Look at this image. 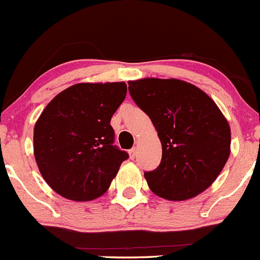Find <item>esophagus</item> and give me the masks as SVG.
I'll list each match as a JSON object with an SVG mask.
<instances>
[{"label": "esophagus", "instance_id": "1", "mask_svg": "<svg viewBox=\"0 0 260 260\" xmlns=\"http://www.w3.org/2000/svg\"><path fill=\"white\" fill-rule=\"evenodd\" d=\"M129 155H130V159H133V160L136 158V149L135 148L130 149V150H129Z\"/></svg>", "mask_w": 260, "mask_h": 260}]
</instances>
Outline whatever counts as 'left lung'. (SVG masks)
<instances>
[{"instance_id":"left-lung-1","label":"left lung","mask_w":260,"mask_h":260,"mask_svg":"<svg viewBox=\"0 0 260 260\" xmlns=\"http://www.w3.org/2000/svg\"><path fill=\"white\" fill-rule=\"evenodd\" d=\"M129 92L161 143L160 164L144 173L149 188L171 201L209 188L230 155V127L216 104L179 79H139L129 82Z\"/></svg>"}]
</instances>
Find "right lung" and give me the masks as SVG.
Segmentation results:
<instances>
[{
    "instance_id": "right-lung-1",
    "label": "right lung",
    "mask_w": 260,
    "mask_h": 260,
    "mask_svg": "<svg viewBox=\"0 0 260 260\" xmlns=\"http://www.w3.org/2000/svg\"><path fill=\"white\" fill-rule=\"evenodd\" d=\"M124 82L78 83L54 97L34 127V154L46 183L60 196L89 201L109 189L129 154L115 145L112 115Z\"/></svg>"
}]
</instances>
